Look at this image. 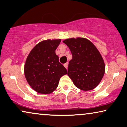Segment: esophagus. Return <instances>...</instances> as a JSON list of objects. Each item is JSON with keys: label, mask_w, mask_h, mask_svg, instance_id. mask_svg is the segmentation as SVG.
<instances>
[{"label": "esophagus", "mask_w": 127, "mask_h": 127, "mask_svg": "<svg viewBox=\"0 0 127 127\" xmlns=\"http://www.w3.org/2000/svg\"><path fill=\"white\" fill-rule=\"evenodd\" d=\"M68 65V62H67V63L64 64V67H65V68H66V69H67Z\"/></svg>", "instance_id": "34e87169"}]
</instances>
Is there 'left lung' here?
I'll use <instances>...</instances> for the list:
<instances>
[{
	"label": "left lung",
	"instance_id": "left-lung-1",
	"mask_svg": "<svg viewBox=\"0 0 127 127\" xmlns=\"http://www.w3.org/2000/svg\"><path fill=\"white\" fill-rule=\"evenodd\" d=\"M71 51L68 75L74 85L84 91L98 86L105 72V64L94 44L85 38H69L63 41Z\"/></svg>",
	"mask_w": 127,
	"mask_h": 127
}]
</instances>
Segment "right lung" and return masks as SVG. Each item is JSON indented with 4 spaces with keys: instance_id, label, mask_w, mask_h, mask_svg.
Returning <instances> with one entry per match:
<instances>
[{
    "instance_id": "1",
    "label": "right lung",
    "mask_w": 127,
    "mask_h": 127,
    "mask_svg": "<svg viewBox=\"0 0 127 127\" xmlns=\"http://www.w3.org/2000/svg\"><path fill=\"white\" fill-rule=\"evenodd\" d=\"M61 39L40 42L30 52L24 66V74L31 88L38 93L48 94L57 88L60 77L67 74L59 62L55 50Z\"/></svg>"
}]
</instances>
